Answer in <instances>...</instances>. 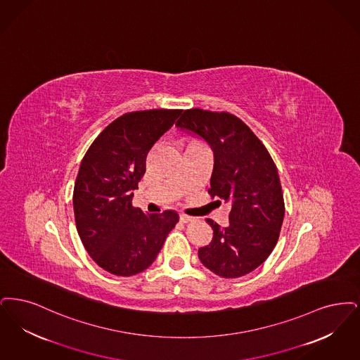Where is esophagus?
<instances>
[{
    "mask_svg": "<svg viewBox=\"0 0 360 360\" xmlns=\"http://www.w3.org/2000/svg\"><path fill=\"white\" fill-rule=\"evenodd\" d=\"M193 220H195V218H192V217H188L184 214L180 215V221H183V223H189V221H193Z\"/></svg>",
    "mask_w": 360,
    "mask_h": 360,
    "instance_id": "esophagus-1",
    "label": "esophagus"
}]
</instances>
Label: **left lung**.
<instances>
[{"label": "left lung", "mask_w": 360, "mask_h": 360, "mask_svg": "<svg viewBox=\"0 0 360 360\" xmlns=\"http://www.w3.org/2000/svg\"><path fill=\"white\" fill-rule=\"evenodd\" d=\"M176 126L202 137L214 152L210 195L230 203L229 226L212 219L214 236L199 259L223 278L246 276L276 248L285 204L274 161L250 127L230 112L186 110Z\"/></svg>", "instance_id": "obj_1"}]
</instances>
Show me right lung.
<instances>
[{
    "label": "right lung",
    "instance_id": "right-lung-1",
    "mask_svg": "<svg viewBox=\"0 0 360 360\" xmlns=\"http://www.w3.org/2000/svg\"><path fill=\"white\" fill-rule=\"evenodd\" d=\"M180 112H126L95 139L82 160L72 198L77 230L90 257L114 276H134L152 265L179 221L174 211L146 215L131 200L149 150Z\"/></svg>",
    "mask_w": 360,
    "mask_h": 360
}]
</instances>
